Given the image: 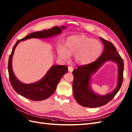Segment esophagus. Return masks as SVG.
<instances>
[{
  "label": "esophagus",
  "mask_w": 132,
  "mask_h": 132,
  "mask_svg": "<svg viewBox=\"0 0 132 132\" xmlns=\"http://www.w3.org/2000/svg\"><path fill=\"white\" fill-rule=\"evenodd\" d=\"M68 70H69V72H72L73 70V67L72 66H69L68 67Z\"/></svg>",
  "instance_id": "1"
}]
</instances>
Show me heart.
Masks as SVG:
<instances>
[{
  "instance_id": "heart-1",
  "label": "heart",
  "mask_w": 132,
  "mask_h": 132,
  "mask_svg": "<svg viewBox=\"0 0 132 132\" xmlns=\"http://www.w3.org/2000/svg\"><path fill=\"white\" fill-rule=\"evenodd\" d=\"M103 51L101 42L85 35H74L67 38L65 47L60 45L57 53L60 58L68 60L75 55L76 62L81 65L92 63L100 56Z\"/></svg>"
}]
</instances>
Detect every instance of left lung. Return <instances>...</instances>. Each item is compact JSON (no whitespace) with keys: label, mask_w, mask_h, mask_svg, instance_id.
I'll return each mask as SVG.
<instances>
[{"label":"left lung","mask_w":132,"mask_h":132,"mask_svg":"<svg viewBox=\"0 0 132 132\" xmlns=\"http://www.w3.org/2000/svg\"><path fill=\"white\" fill-rule=\"evenodd\" d=\"M104 45L101 55L95 62L87 65L77 67L73 71L74 79L73 92L76 100L84 107L97 108L108 104L119 90L123 81L124 62L118 53L116 47L111 42L100 37ZM113 61L118 65V83L116 88L107 95L101 96L92 91L89 83L91 76L107 61Z\"/></svg>","instance_id":"1"}]
</instances>
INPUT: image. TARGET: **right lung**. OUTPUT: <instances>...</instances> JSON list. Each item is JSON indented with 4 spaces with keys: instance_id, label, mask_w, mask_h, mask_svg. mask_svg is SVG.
Returning <instances> with one entry per match:
<instances>
[{
    "instance_id": "add662e5",
    "label": "right lung",
    "mask_w": 132,
    "mask_h": 132,
    "mask_svg": "<svg viewBox=\"0 0 132 132\" xmlns=\"http://www.w3.org/2000/svg\"><path fill=\"white\" fill-rule=\"evenodd\" d=\"M65 26H61L60 27L54 26L47 30L35 32L16 42L9 57L8 70L11 84L15 91L18 94L34 101H41L47 98L55 92L61 78L68 72V69L67 65H53L39 81L30 84H25L16 78L13 71L12 57L16 46L20 41L29 38H45L59 35L62 32V29H65Z\"/></svg>"
}]
</instances>
